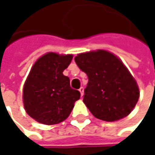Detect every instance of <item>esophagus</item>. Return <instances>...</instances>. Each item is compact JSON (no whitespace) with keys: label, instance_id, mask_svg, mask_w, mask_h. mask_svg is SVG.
Here are the masks:
<instances>
[{"label":"esophagus","instance_id":"esophagus-1","mask_svg":"<svg viewBox=\"0 0 155 155\" xmlns=\"http://www.w3.org/2000/svg\"><path fill=\"white\" fill-rule=\"evenodd\" d=\"M83 91H84V89H83V87H81V88L79 89V91L81 92V97L83 96Z\"/></svg>","mask_w":155,"mask_h":155}]
</instances>
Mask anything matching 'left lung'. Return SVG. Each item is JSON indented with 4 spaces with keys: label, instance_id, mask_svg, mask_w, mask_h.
Here are the masks:
<instances>
[{
    "label": "left lung",
    "instance_id": "1",
    "mask_svg": "<svg viewBox=\"0 0 155 155\" xmlns=\"http://www.w3.org/2000/svg\"><path fill=\"white\" fill-rule=\"evenodd\" d=\"M74 61L88 76L83 102L95 117L112 122L133 110L138 101L139 89L117 57L108 51L98 50L80 54Z\"/></svg>",
    "mask_w": 155,
    "mask_h": 155
}]
</instances>
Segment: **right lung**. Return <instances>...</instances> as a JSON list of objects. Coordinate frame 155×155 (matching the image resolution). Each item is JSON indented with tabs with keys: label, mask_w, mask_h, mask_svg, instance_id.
Instances as JSON below:
<instances>
[{
	"label": "right lung",
	"mask_w": 155,
	"mask_h": 155,
	"mask_svg": "<svg viewBox=\"0 0 155 155\" xmlns=\"http://www.w3.org/2000/svg\"><path fill=\"white\" fill-rule=\"evenodd\" d=\"M73 55L48 53L33 65L23 89L27 113L45 125L58 124L68 117L74 102L81 97L70 86V79L63 74Z\"/></svg>",
	"instance_id": "1"
}]
</instances>
